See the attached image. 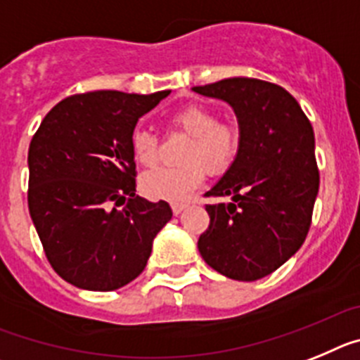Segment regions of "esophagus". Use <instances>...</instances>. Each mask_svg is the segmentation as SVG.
<instances>
[{
    "instance_id": "1",
    "label": "esophagus",
    "mask_w": 360,
    "mask_h": 360,
    "mask_svg": "<svg viewBox=\"0 0 360 360\" xmlns=\"http://www.w3.org/2000/svg\"><path fill=\"white\" fill-rule=\"evenodd\" d=\"M186 206H188L186 202H172V212H174V215H179Z\"/></svg>"
}]
</instances>
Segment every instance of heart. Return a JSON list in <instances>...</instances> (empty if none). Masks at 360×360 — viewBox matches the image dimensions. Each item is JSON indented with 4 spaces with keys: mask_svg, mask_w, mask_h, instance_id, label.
<instances>
[{
    "mask_svg": "<svg viewBox=\"0 0 360 360\" xmlns=\"http://www.w3.org/2000/svg\"><path fill=\"white\" fill-rule=\"evenodd\" d=\"M174 127L192 136L179 167H161L143 174L141 192L155 201H181L190 190L205 179V168L210 174H223L230 168L239 150V130L232 123H221L212 108L201 103H188L170 117ZM132 155L143 167L158 162L159 139L150 130H136L130 136Z\"/></svg>",
    "mask_w": 360,
    "mask_h": 360,
    "instance_id": "b5f03b06",
    "label": "heart"
}]
</instances>
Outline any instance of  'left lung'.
Instances as JSON below:
<instances>
[{
  "instance_id": "obj_1",
  "label": "left lung",
  "mask_w": 360,
  "mask_h": 360,
  "mask_svg": "<svg viewBox=\"0 0 360 360\" xmlns=\"http://www.w3.org/2000/svg\"><path fill=\"white\" fill-rule=\"evenodd\" d=\"M193 92L223 99L239 123V150L206 198L210 226L198 248L208 266L236 281H257L304 243L319 192L314 128L283 86L228 77Z\"/></svg>"
}]
</instances>
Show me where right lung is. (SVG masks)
<instances>
[{
	"mask_svg": "<svg viewBox=\"0 0 360 360\" xmlns=\"http://www.w3.org/2000/svg\"><path fill=\"white\" fill-rule=\"evenodd\" d=\"M168 94H76L59 101L34 134L30 217L56 274L77 288L112 292L136 279L172 219L167 201L136 195L130 150L139 117Z\"/></svg>",
	"mask_w": 360,
	"mask_h": 360,
	"instance_id": "obj_1",
	"label": "right lung"
}]
</instances>
